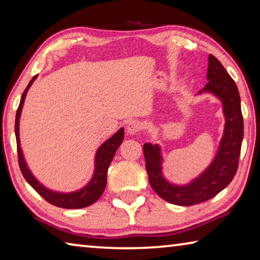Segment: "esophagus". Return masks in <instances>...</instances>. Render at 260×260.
Listing matches in <instances>:
<instances>
[{"label": "esophagus", "instance_id": "esophagus-1", "mask_svg": "<svg viewBox=\"0 0 260 260\" xmlns=\"http://www.w3.org/2000/svg\"><path fill=\"white\" fill-rule=\"evenodd\" d=\"M141 128H142V125H141V122L139 120H131L128 124H127V133H128L129 135H135L138 134L139 132L141 131Z\"/></svg>", "mask_w": 260, "mask_h": 260}]
</instances>
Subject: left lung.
<instances>
[{
	"label": "left lung",
	"instance_id": "obj_1",
	"mask_svg": "<svg viewBox=\"0 0 260 260\" xmlns=\"http://www.w3.org/2000/svg\"><path fill=\"white\" fill-rule=\"evenodd\" d=\"M208 82L199 93H212L221 100L226 124L214 160L199 178L186 186L167 182L161 174L160 149L151 143L143 144L149 182L158 195L169 203L190 206L209 201L225 189L235 177L243 141V116L235 81L213 55L209 56Z\"/></svg>",
	"mask_w": 260,
	"mask_h": 260
}]
</instances>
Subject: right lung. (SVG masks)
Returning <instances> with one entry per match:
<instances>
[{
    "mask_svg": "<svg viewBox=\"0 0 260 260\" xmlns=\"http://www.w3.org/2000/svg\"><path fill=\"white\" fill-rule=\"evenodd\" d=\"M38 76H34L32 80L26 87L23 95H21L19 107L17 109L16 113V122H15V133H16V141H17V152H18V162L21 173H23L24 178L27 181L30 187H32L39 195L43 197L48 203H50L55 206L63 209H82L86 206H89L98 201L101 195H102L105 186H107V174L108 169L111 161L113 159V156L118 148L124 140V128H120L116 134L111 136L109 140L99 148L98 152H96L95 157V172L93 178H91L90 182L87 184L86 187L74 192H57L52 191L43 187L42 184L38 181L37 179L33 177V174L30 173L27 165H26L23 152H21L20 148V141H19V118L21 113V109H23V104L25 101V96L27 94L28 88L32 85L33 81L37 79Z\"/></svg>",
    "mask_w": 260,
    "mask_h": 260,
    "instance_id": "1",
    "label": "right lung"
}]
</instances>
